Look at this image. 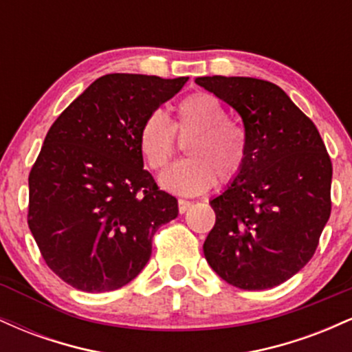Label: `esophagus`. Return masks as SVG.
I'll list each match as a JSON object with an SVG mask.
<instances>
[{"label": "esophagus", "mask_w": 352, "mask_h": 352, "mask_svg": "<svg viewBox=\"0 0 352 352\" xmlns=\"http://www.w3.org/2000/svg\"><path fill=\"white\" fill-rule=\"evenodd\" d=\"M190 205H192V201L180 199V200H179V212H180V213H185V212H187V210L190 208Z\"/></svg>", "instance_id": "1"}]
</instances>
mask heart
Segmentation results:
<instances>
[{
  "label": "heart",
  "mask_w": 352,
  "mask_h": 352,
  "mask_svg": "<svg viewBox=\"0 0 352 352\" xmlns=\"http://www.w3.org/2000/svg\"><path fill=\"white\" fill-rule=\"evenodd\" d=\"M185 144L187 159L160 177L165 190L199 195L220 182L233 180L248 157V139L240 124L228 119L227 107L210 92H193L179 102L175 120L152 111L139 129V151L145 165L160 172L177 153V137Z\"/></svg>",
  "instance_id": "obj_1"
}]
</instances>
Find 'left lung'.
I'll use <instances>...</instances> for the list:
<instances>
[{
  "mask_svg": "<svg viewBox=\"0 0 352 352\" xmlns=\"http://www.w3.org/2000/svg\"><path fill=\"white\" fill-rule=\"evenodd\" d=\"M195 82L235 109L248 139L241 172L210 201L217 221L205 258L236 288H273L313 258L329 220L333 165L326 145L276 84L225 76Z\"/></svg>",
  "mask_w": 352,
  "mask_h": 352,
  "instance_id": "left-lung-1",
  "label": "left lung"
}]
</instances>
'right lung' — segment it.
I'll return each instance as SVG.
<instances>
[{"label": "right lung", "mask_w": 352, "mask_h": 352, "mask_svg": "<svg viewBox=\"0 0 352 352\" xmlns=\"http://www.w3.org/2000/svg\"><path fill=\"white\" fill-rule=\"evenodd\" d=\"M188 78L106 74L51 125L30 172L28 225L44 261L86 293L122 288L144 270L175 197L144 168L139 129Z\"/></svg>", "instance_id": "obj_1"}]
</instances>
